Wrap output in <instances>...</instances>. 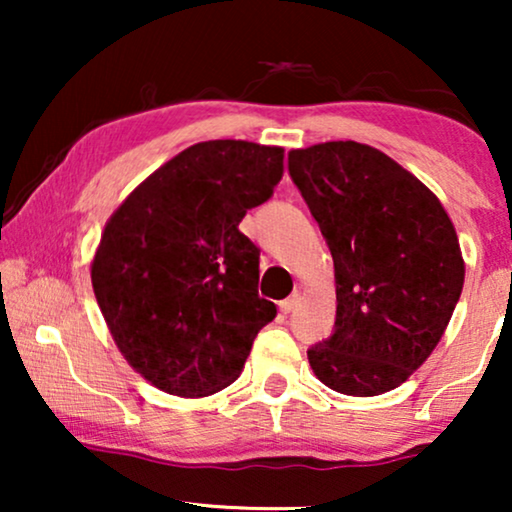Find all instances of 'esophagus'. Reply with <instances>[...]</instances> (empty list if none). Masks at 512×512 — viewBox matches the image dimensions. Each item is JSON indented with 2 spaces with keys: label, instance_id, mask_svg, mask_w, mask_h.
<instances>
[{
  "label": "esophagus",
  "instance_id": "1",
  "mask_svg": "<svg viewBox=\"0 0 512 512\" xmlns=\"http://www.w3.org/2000/svg\"><path fill=\"white\" fill-rule=\"evenodd\" d=\"M298 305H300V291H293L289 298H286V300H282V303H279V310H282L284 314H289V312L296 310Z\"/></svg>",
  "mask_w": 512,
  "mask_h": 512
}]
</instances>
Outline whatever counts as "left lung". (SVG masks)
I'll list each match as a JSON object with an SVG mask.
<instances>
[{
	"label": "left lung",
	"mask_w": 512,
	"mask_h": 512,
	"mask_svg": "<svg viewBox=\"0 0 512 512\" xmlns=\"http://www.w3.org/2000/svg\"><path fill=\"white\" fill-rule=\"evenodd\" d=\"M289 174L335 265V333L307 349L314 375L347 396L401 387L436 349L464 289L450 216L415 174L368 144L293 149Z\"/></svg>",
	"instance_id": "1"
}]
</instances>
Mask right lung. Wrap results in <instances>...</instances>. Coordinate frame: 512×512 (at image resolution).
I'll return each mask as SVG.
<instances>
[{
  "label": "right lung",
  "instance_id": "1",
  "mask_svg": "<svg viewBox=\"0 0 512 512\" xmlns=\"http://www.w3.org/2000/svg\"><path fill=\"white\" fill-rule=\"evenodd\" d=\"M282 174V146L212 139L160 165L109 216L93 291L118 352L156 389L181 398L226 389L277 317L258 296L261 249L240 221Z\"/></svg>",
  "mask_w": 512,
  "mask_h": 512
}]
</instances>
